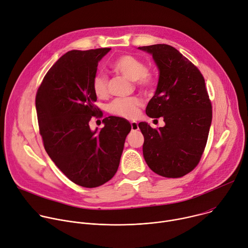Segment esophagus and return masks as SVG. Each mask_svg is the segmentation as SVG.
Segmentation results:
<instances>
[{
	"label": "esophagus",
	"mask_w": 248,
	"mask_h": 248,
	"mask_svg": "<svg viewBox=\"0 0 248 248\" xmlns=\"http://www.w3.org/2000/svg\"><path fill=\"white\" fill-rule=\"evenodd\" d=\"M130 125H131V130L132 131H135V130L138 129V124L136 122H131Z\"/></svg>",
	"instance_id": "1"
}]
</instances>
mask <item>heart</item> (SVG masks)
<instances>
[{
    "label": "heart",
    "instance_id": "1",
    "mask_svg": "<svg viewBox=\"0 0 248 248\" xmlns=\"http://www.w3.org/2000/svg\"><path fill=\"white\" fill-rule=\"evenodd\" d=\"M111 68L128 80L136 81L137 86L143 90H148L154 85V78L147 70L145 63L131 55L118 57L112 62ZM92 88L97 98H106L109 94L108 78L103 74L96 75L93 78ZM142 102L137 97L116 99L109 106V111L115 116L132 120L137 117Z\"/></svg>",
    "mask_w": 248,
    "mask_h": 248
}]
</instances>
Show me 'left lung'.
<instances>
[{"label":"left lung","mask_w":248,"mask_h":248,"mask_svg":"<svg viewBox=\"0 0 248 248\" xmlns=\"http://www.w3.org/2000/svg\"><path fill=\"white\" fill-rule=\"evenodd\" d=\"M150 55L159 80L146 107L148 117H163L165 126L141 122L143 156L148 167L165 178H181L199 163L212 123V106L199 69L166 44L138 47Z\"/></svg>","instance_id":"8db88e82"}]
</instances>
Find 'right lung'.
<instances>
[{
    "mask_svg": "<svg viewBox=\"0 0 248 248\" xmlns=\"http://www.w3.org/2000/svg\"><path fill=\"white\" fill-rule=\"evenodd\" d=\"M110 50H74L62 56L45 76L35 101L46 152L70 181L88 188L115 175L131 129L125 119L114 116L103 120L101 129L89 126L100 113L94 105L93 78Z\"/></svg>",
    "mask_w": 248,
    "mask_h": 248,
    "instance_id": "right-lung-1",
    "label": "right lung"
}]
</instances>
